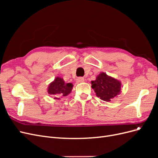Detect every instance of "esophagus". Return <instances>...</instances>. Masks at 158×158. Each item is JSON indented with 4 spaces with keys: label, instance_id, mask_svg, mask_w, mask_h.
<instances>
[{
    "label": "esophagus",
    "instance_id": "1",
    "mask_svg": "<svg viewBox=\"0 0 158 158\" xmlns=\"http://www.w3.org/2000/svg\"><path fill=\"white\" fill-rule=\"evenodd\" d=\"M77 81V83H81V82H84V78H82V77H79L77 80H76Z\"/></svg>",
    "mask_w": 158,
    "mask_h": 158
}]
</instances>
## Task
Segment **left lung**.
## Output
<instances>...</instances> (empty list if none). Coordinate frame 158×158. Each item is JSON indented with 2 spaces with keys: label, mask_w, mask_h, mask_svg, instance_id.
Segmentation results:
<instances>
[{
  "label": "left lung",
  "mask_w": 158,
  "mask_h": 158,
  "mask_svg": "<svg viewBox=\"0 0 158 158\" xmlns=\"http://www.w3.org/2000/svg\"><path fill=\"white\" fill-rule=\"evenodd\" d=\"M92 88L98 98L105 102H111V99L120 94L121 82L106 73H101L95 80L92 81Z\"/></svg>",
  "instance_id": "obj_1"
}]
</instances>
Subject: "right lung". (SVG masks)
<instances>
[{"instance_id":"obj_1","label":"right lung","mask_w":158,"mask_h":158,"mask_svg":"<svg viewBox=\"0 0 158 158\" xmlns=\"http://www.w3.org/2000/svg\"><path fill=\"white\" fill-rule=\"evenodd\" d=\"M73 88V84L66 83L63 78L56 77L49 85L47 92L53 96L55 99H60V97L66 96L70 94Z\"/></svg>"}]
</instances>
